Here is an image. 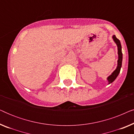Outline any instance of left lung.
I'll return each mask as SVG.
<instances>
[{
  "mask_svg": "<svg viewBox=\"0 0 134 134\" xmlns=\"http://www.w3.org/2000/svg\"><path fill=\"white\" fill-rule=\"evenodd\" d=\"M112 38L115 43H116L117 47H118V61H117L116 68L115 69V70L107 78V80H108L109 84L112 83V82L116 79L117 77H118L119 73L120 72L121 68V66H122V54L121 51V45L120 41L118 39V38H116V36L115 35H113Z\"/></svg>",
  "mask_w": 134,
  "mask_h": 134,
  "instance_id": "1",
  "label": "left lung"
}]
</instances>
